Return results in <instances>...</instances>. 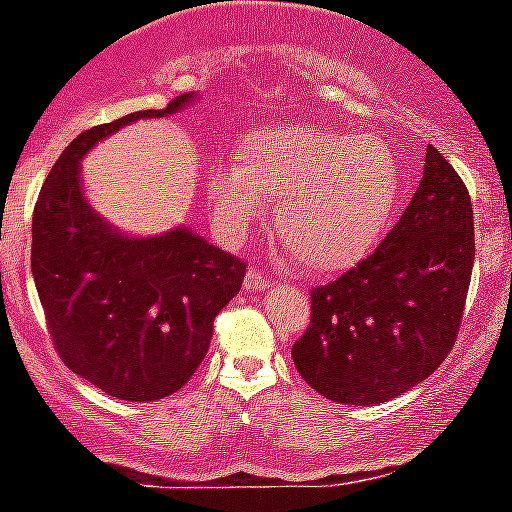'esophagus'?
Listing matches in <instances>:
<instances>
[{
    "mask_svg": "<svg viewBox=\"0 0 512 512\" xmlns=\"http://www.w3.org/2000/svg\"><path fill=\"white\" fill-rule=\"evenodd\" d=\"M270 287V280H267L265 275H262L257 267H250L245 275V289H250V292H257V289H267Z\"/></svg>",
    "mask_w": 512,
    "mask_h": 512,
    "instance_id": "esophagus-1",
    "label": "esophagus"
}]
</instances>
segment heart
<instances>
[{"label":"heart","instance_id":"heart-1","mask_svg":"<svg viewBox=\"0 0 512 512\" xmlns=\"http://www.w3.org/2000/svg\"><path fill=\"white\" fill-rule=\"evenodd\" d=\"M210 210L242 232L275 203V232L299 267L339 275L381 245L399 205V168L384 141L277 123L247 133L232 168L208 175Z\"/></svg>","mask_w":512,"mask_h":512}]
</instances>
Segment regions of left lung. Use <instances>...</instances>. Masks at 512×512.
<instances>
[{
  "label": "left lung",
  "instance_id": "obj_1",
  "mask_svg": "<svg viewBox=\"0 0 512 512\" xmlns=\"http://www.w3.org/2000/svg\"><path fill=\"white\" fill-rule=\"evenodd\" d=\"M476 237L461 175L433 146L401 220L364 262L312 289L292 359L339 404H384L443 364L466 307Z\"/></svg>",
  "mask_w": 512,
  "mask_h": 512
}]
</instances>
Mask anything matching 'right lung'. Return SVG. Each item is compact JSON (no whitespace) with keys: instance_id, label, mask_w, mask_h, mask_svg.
<instances>
[{"instance_id":"add662e5","label":"right lung","mask_w":512,"mask_h":512,"mask_svg":"<svg viewBox=\"0 0 512 512\" xmlns=\"http://www.w3.org/2000/svg\"><path fill=\"white\" fill-rule=\"evenodd\" d=\"M190 101L175 96L76 136L34 205L32 275L51 342L74 374L123 401L163 399L195 374L247 265L185 227L143 240L111 230L81 193V158L126 123Z\"/></svg>"}]
</instances>
